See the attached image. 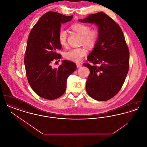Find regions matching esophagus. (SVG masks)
Wrapping results in <instances>:
<instances>
[{
    "label": "esophagus",
    "instance_id": "obj_1",
    "mask_svg": "<svg viewBox=\"0 0 147 147\" xmlns=\"http://www.w3.org/2000/svg\"><path fill=\"white\" fill-rule=\"evenodd\" d=\"M76 65H77V68H80V67H82V64H80V63H77Z\"/></svg>",
    "mask_w": 147,
    "mask_h": 147
}]
</instances>
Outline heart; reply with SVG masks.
<instances>
[{"mask_svg":"<svg viewBox=\"0 0 147 147\" xmlns=\"http://www.w3.org/2000/svg\"><path fill=\"white\" fill-rule=\"evenodd\" d=\"M71 28L75 31L82 35V43L89 48L94 47L97 43L99 38V32L97 29H91L90 26L83 23L77 22L71 25ZM67 32L64 28L59 30L58 38L62 46L67 43ZM88 51L84 47L74 48L69 50L64 53V57L68 60L74 62H81Z\"/></svg>","mask_w":147,"mask_h":147,"instance_id":"heart-1","label":"heart"}]
</instances>
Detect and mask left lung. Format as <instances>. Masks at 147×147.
Here are the masks:
<instances>
[{"label":"left lung","mask_w":147,"mask_h":147,"mask_svg":"<svg viewBox=\"0 0 147 147\" xmlns=\"http://www.w3.org/2000/svg\"><path fill=\"white\" fill-rule=\"evenodd\" d=\"M79 21L94 23L98 26V40L87 58L94 65L84 64L90 71L86 90L95 100L107 101L119 92L128 71L129 53L123 33L119 25L102 12L89 15Z\"/></svg>","instance_id":"obj_1"}]
</instances>
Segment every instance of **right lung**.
<instances>
[{
    "mask_svg": "<svg viewBox=\"0 0 147 147\" xmlns=\"http://www.w3.org/2000/svg\"><path fill=\"white\" fill-rule=\"evenodd\" d=\"M73 16H67L55 11L43 14L32 28L27 42L24 63L28 83L40 97L54 100L65 92L67 79L77 69L76 64L63 60L58 68L52 62L61 58L57 51L62 48L58 38L62 24Z\"/></svg>",
    "mask_w": 147,
    "mask_h": 147,
    "instance_id": "right-lung-1",
    "label": "right lung"
}]
</instances>
